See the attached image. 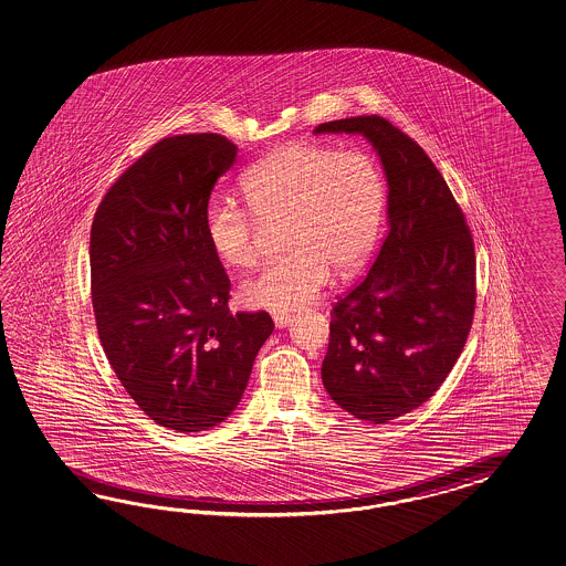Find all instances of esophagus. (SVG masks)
Returning <instances> with one entry per match:
<instances>
[{"instance_id": "1", "label": "esophagus", "mask_w": 566, "mask_h": 566, "mask_svg": "<svg viewBox=\"0 0 566 566\" xmlns=\"http://www.w3.org/2000/svg\"><path fill=\"white\" fill-rule=\"evenodd\" d=\"M274 323H276L277 329H284V327H289V325H290L289 313H277V315H274Z\"/></svg>"}]
</instances>
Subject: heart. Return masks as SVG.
<instances>
[{
	"mask_svg": "<svg viewBox=\"0 0 566 566\" xmlns=\"http://www.w3.org/2000/svg\"><path fill=\"white\" fill-rule=\"evenodd\" d=\"M248 208L214 198L205 234L227 268L258 263L263 229L282 227L289 253L249 277L241 303L290 313L311 303L329 274L349 276L370 258L385 221L386 181L370 153H339L318 143H289L241 178Z\"/></svg>",
	"mask_w": 566,
	"mask_h": 566,
	"instance_id": "b5f03b06",
	"label": "heart"
}]
</instances>
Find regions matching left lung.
Listing matches in <instances>:
<instances>
[{
	"label": "left lung",
	"mask_w": 566,
	"mask_h": 566,
	"mask_svg": "<svg viewBox=\"0 0 566 566\" xmlns=\"http://www.w3.org/2000/svg\"><path fill=\"white\" fill-rule=\"evenodd\" d=\"M368 138L388 184V231L368 276L333 304L325 390L361 421L421 407L454 368L476 303L467 219L426 151L380 116L323 123L315 135Z\"/></svg>",
	"instance_id": "obj_1"
}]
</instances>
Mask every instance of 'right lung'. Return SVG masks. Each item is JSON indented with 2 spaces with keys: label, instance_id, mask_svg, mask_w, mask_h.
Instances as JSON below:
<instances>
[{
  "label": "right lung",
  "instance_id": "obj_1",
  "mask_svg": "<svg viewBox=\"0 0 566 566\" xmlns=\"http://www.w3.org/2000/svg\"><path fill=\"white\" fill-rule=\"evenodd\" d=\"M234 159L222 135L164 138L114 181L92 222L106 358L140 411L181 433L233 413L274 332L265 311H229L231 282L205 234L210 192Z\"/></svg>",
  "mask_w": 566,
  "mask_h": 566
}]
</instances>
